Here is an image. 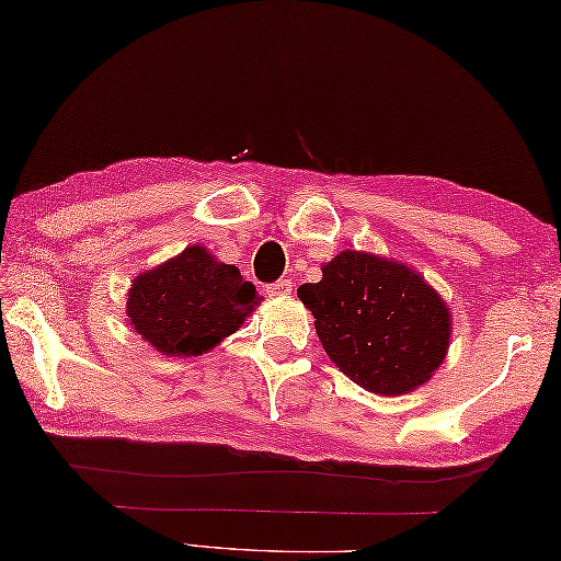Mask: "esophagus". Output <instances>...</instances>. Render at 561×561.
<instances>
[{"mask_svg":"<svg viewBox=\"0 0 561 561\" xmlns=\"http://www.w3.org/2000/svg\"><path fill=\"white\" fill-rule=\"evenodd\" d=\"M291 289H294V282L291 279H279V282L270 284L267 296H272V299H279V296L291 294Z\"/></svg>","mask_w":561,"mask_h":561,"instance_id":"34e87169","label":"esophagus"}]
</instances>
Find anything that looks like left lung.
<instances>
[{"label": "left lung", "mask_w": 561, "mask_h": 561, "mask_svg": "<svg viewBox=\"0 0 561 561\" xmlns=\"http://www.w3.org/2000/svg\"><path fill=\"white\" fill-rule=\"evenodd\" d=\"M296 294L330 359L376 396L424 386L446 359L448 306L404 262L342 250L323 265V279Z\"/></svg>", "instance_id": "left-lung-1"}]
</instances>
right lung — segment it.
<instances>
[{
    "label": "right lung",
    "mask_w": 561,
    "mask_h": 561,
    "mask_svg": "<svg viewBox=\"0 0 561 561\" xmlns=\"http://www.w3.org/2000/svg\"><path fill=\"white\" fill-rule=\"evenodd\" d=\"M257 304L253 282L238 267L219 262L207 248L187 245L133 282L127 318L161 354L199 356L233 335Z\"/></svg>",
    "instance_id": "1"
}]
</instances>
